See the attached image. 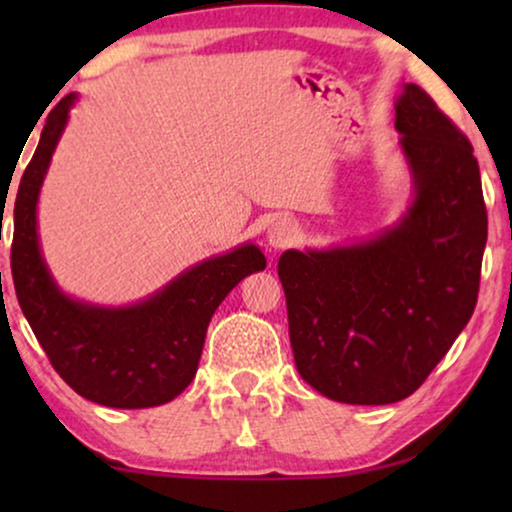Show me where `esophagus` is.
Here are the masks:
<instances>
[{
	"label": "esophagus",
	"instance_id": "34e87169",
	"mask_svg": "<svg viewBox=\"0 0 512 512\" xmlns=\"http://www.w3.org/2000/svg\"><path fill=\"white\" fill-rule=\"evenodd\" d=\"M265 240H268L272 249L291 247V244L298 240V226L291 219L272 221L268 233H265Z\"/></svg>",
	"mask_w": 512,
	"mask_h": 512
}]
</instances>
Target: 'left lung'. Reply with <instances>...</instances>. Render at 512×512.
Wrapping results in <instances>:
<instances>
[{"label":"left lung","instance_id":"left-lung-1","mask_svg":"<svg viewBox=\"0 0 512 512\" xmlns=\"http://www.w3.org/2000/svg\"><path fill=\"white\" fill-rule=\"evenodd\" d=\"M412 198L391 226L279 256L293 359L321 396L387 405L422 387L475 310L487 209L473 146L415 83L394 102Z\"/></svg>","mask_w":512,"mask_h":512}]
</instances>
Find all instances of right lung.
Instances as JSON below:
<instances>
[{"instance_id":"right-lung-1","label":"right lung","mask_w":512,"mask_h":512,"mask_svg":"<svg viewBox=\"0 0 512 512\" xmlns=\"http://www.w3.org/2000/svg\"><path fill=\"white\" fill-rule=\"evenodd\" d=\"M76 100L67 95L48 114L20 179L11 247L16 296L53 368L76 394L107 408H156L193 382L216 307L244 277L265 270V256L244 242L130 305H97L62 291L41 251L37 205Z\"/></svg>"}]
</instances>
